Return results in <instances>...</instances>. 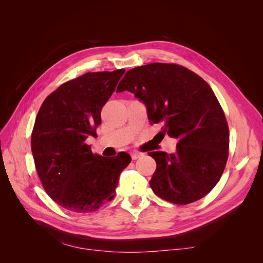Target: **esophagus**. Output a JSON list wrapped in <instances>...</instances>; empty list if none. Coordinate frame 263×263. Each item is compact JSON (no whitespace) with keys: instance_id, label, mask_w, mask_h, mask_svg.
<instances>
[{"instance_id":"1","label":"esophagus","mask_w":263,"mask_h":263,"mask_svg":"<svg viewBox=\"0 0 263 263\" xmlns=\"http://www.w3.org/2000/svg\"><path fill=\"white\" fill-rule=\"evenodd\" d=\"M142 156L141 153H138V151H134V153H132V159L133 160H137L138 158H140Z\"/></svg>"}]
</instances>
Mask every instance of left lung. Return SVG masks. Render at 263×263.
Returning <instances> with one entry per match:
<instances>
[{
  "label": "left lung",
  "instance_id": "obj_1",
  "mask_svg": "<svg viewBox=\"0 0 263 263\" xmlns=\"http://www.w3.org/2000/svg\"><path fill=\"white\" fill-rule=\"evenodd\" d=\"M124 91L145 103L150 124L162 123L160 134L178 139L176 154H148L157 163L149 182L156 195L179 205L208 195L229 154L228 124L209 83L177 63L154 62L127 71L116 90Z\"/></svg>",
  "mask_w": 263,
  "mask_h": 263
}]
</instances>
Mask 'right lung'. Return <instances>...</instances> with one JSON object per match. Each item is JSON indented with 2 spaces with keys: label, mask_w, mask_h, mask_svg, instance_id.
<instances>
[{
  "label": "right lung",
  "mask_w": 263,
  "mask_h": 263,
  "mask_svg": "<svg viewBox=\"0 0 263 263\" xmlns=\"http://www.w3.org/2000/svg\"><path fill=\"white\" fill-rule=\"evenodd\" d=\"M125 69L87 72L61 84L46 98L31 132V153L42 184L61 208L94 212L112 201L128 154L105 158L85 144L97 136L101 110Z\"/></svg>",
  "instance_id": "obj_1"
}]
</instances>
